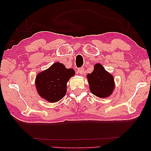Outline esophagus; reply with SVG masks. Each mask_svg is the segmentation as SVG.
<instances>
[{
    "instance_id": "esophagus-1",
    "label": "esophagus",
    "mask_w": 151,
    "mask_h": 151,
    "mask_svg": "<svg viewBox=\"0 0 151 151\" xmlns=\"http://www.w3.org/2000/svg\"><path fill=\"white\" fill-rule=\"evenodd\" d=\"M78 73H80V75H82V74H84V68L82 67V68H79L78 70Z\"/></svg>"
}]
</instances>
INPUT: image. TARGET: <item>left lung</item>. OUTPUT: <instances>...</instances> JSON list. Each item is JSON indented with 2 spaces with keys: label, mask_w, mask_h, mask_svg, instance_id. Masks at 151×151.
I'll return each mask as SVG.
<instances>
[{
  "label": "left lung",
  "mask_w": 151,
  "mask_h": 151,
  "mask_svg": "<svg viewBox=\"0 0 151 151\" xmlns=\"http://www.w3.org/2000/svg\"><path fill=\"white\" fill-rule=\"evenodd\" d=\"M90 91L100 98L111 96L115 88L114 78L100 63L94 65L91 73L86 76Z\"/></svg>",
  "instance_id": "8db88e82"
}]
</instances>
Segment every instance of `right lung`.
I'll list each match as a JSON object with an SVG mask.
<instances>
[{
    "label": "right lung",
    "instance_id": "add662e5",
    "mask_svg": "<svg viewBox=\"0 0 151 151\" xmlns=\"http://www.w3.org/2000/svg\"><path fill=\"white\" fill-rule=\"evenodd\" d=\"M74 75L73 69H67L63 64L55 63L36 76L35 85L37 93L47 102H58L66 95L67 82Z\"/></svg>",
    "mask_w": 151,
    "mask_h": 151
}]
</instances>
